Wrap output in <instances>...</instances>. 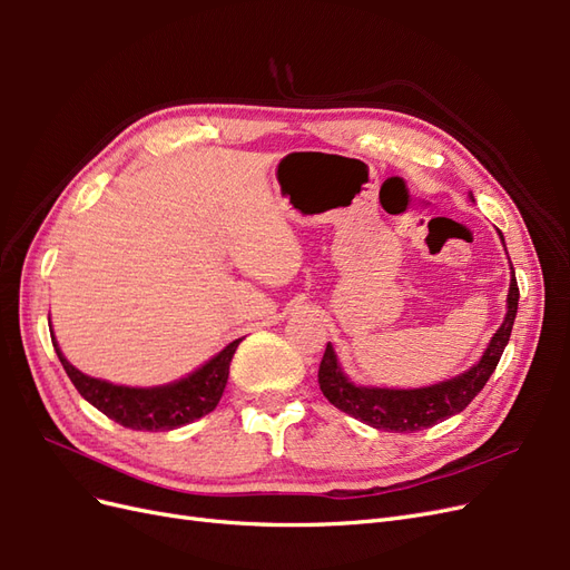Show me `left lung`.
<instances>
[{"label":"left lung","instance_id":"left-lung-1","mask_svg":"<svg viewBox=\"0 0 570 570\" xmlns=\"http://www.w3.org/2000/svg\"><path fill=\"white\" fill-rule=\"evenodd\" d=\"M515 312H519V283H515L513 273L507 295L504 323L499 325V331L490 340L488 350L478 364L465 373L452 377V381L419 390L354 385L350 377L342 373L333 344L327 342L318 366L321 392L325 400L340 411L350 413V416L371 428L387 430V433H416V430L446 421L454 416V413H461L469 406L473 402V396L490 381V375L494 373L499 358H502L504 347L509 344Z\"/></svg>","mask_w":570,"mask_h":570}]
</instances>
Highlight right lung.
<instances>
[{
    "label": "right lung",
    "mask_w": 570,
    "mask_h": 570,
    "mask_svg": "<svg viewBox=\"0 0 570 570\" xmlns=\"http://www.w3.org/2000/svg\"><path fill=\"white\" fill-rule=\"evenodd\" d=\"M51 344H55L61 366L68 377H71L76 390L95 409H99L105 416L124 428L151 430V433H157V430H176L180 425L193 423L216 409L223 390H226L230 361L239 340L230 342L226 350H220L195 373L159 387H126L85 375L76 366L68 364L55 337H51Z\"/></svg>",
    "instance_id": "right-lung-1"
}]
</instances>
